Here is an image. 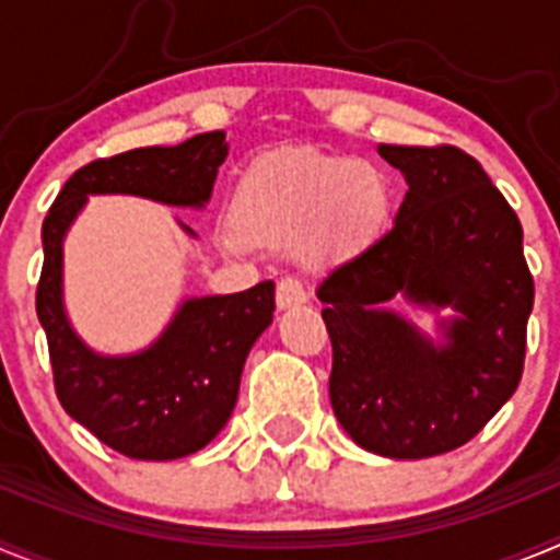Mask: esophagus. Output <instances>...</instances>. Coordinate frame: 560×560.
<instances>
[{
	"label": "esophagus",
	"instance_id": "obj_1",
	"mask_svg": "<svg viewBox=\"0 0 560 560\" xmlns=\"http://www.w3.org/2000/svg\"><path fill=\"white\" fill-rule=\"evenodd\" d=\"M305 285L300 283V277H283L277 283V308H291V305L305 303Z\"/></svg>",
	"mask_w": 560,
	"mask_h": 560
}]
</instances>
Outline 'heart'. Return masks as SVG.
<instances>
[{"mask_svg":"<svg viewBox=\"0 0 560 560\" xmlns=\"http://www.w3.org/2000/svg\"><path fill=\"white\" fill-rule=\"evenodd\" d=\"M237 221L252 237L303 244L319 257H348L370 246L387 221L378 171L348 156H275L246 173ZM232 244H241L232 237Z\"/></svg>","mask_w":560,"mask_h":560,"instance_id":"1","label":"heart"}]
</instances>
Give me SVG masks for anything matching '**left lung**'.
<instances>
[{
	"instance_id": "obj_1",
	"label": "left lung",
	"mask_w": 560,
	"mask_h": 560,
	"mask_svg": "<svg viewBox=\"0 0 560 560\" xmlns=\"http://www.w3.org/2000/svg\"><path fill=\"white\" fill-rule=\"evenodd\" d=\"M407 199L378 241L316 296L334 345L330 404L368 452L420 459L465 446L516 393L533 311L522 224L471 153L378 145ZM395 295L460 311L434 349L386 308Z\"/></svg>"
}]
</instances>
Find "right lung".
<instances>
[{"label":"right lung","mask_w":560,"mask_h":560,"mask_svg":"<svg viewBox=\"0 0 560 560\" xmlns=\"http://www.w3.org/2000/svg\"><path fill=\"white\" fill-rule=\"evenodd\" d=\"M226 156L221 131L173 148H133L83 165L67 179L42 226L44 266L36 314L47 334L52 384L69 418L131 459H176L224 429L252 345L271 325L275 283L241 294L187 300L156 345L103 359L72 334L61 305V241L89 192H131L201 207Z\"/></svg>","instance_id":"1"}]
</instances>
